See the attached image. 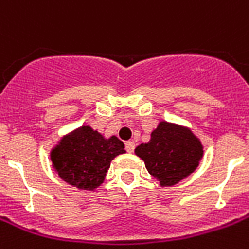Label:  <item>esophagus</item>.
<instances>
[{
	"label": "esophagus",
	"instance_id": "1",
	"mask_svg": "<svg viewBox=\"0 0 249 249\" xmlns=\"http://www.w3.org/2000/svg\"><path fill=\"white\" fill-rule=\"evenodd\" d=\"M134 147H136V143H134L133 141H128V142L125 143V150L128 152L134 151Z\"/></svg>",
	"mask_w": 249,
	"mask_h": 249
}]
</instances>
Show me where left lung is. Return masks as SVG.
<instances>
[{"label":"left lung","instance_id":"left-lung-1","mask_svg":"<svg viewBox=\"0 0 249 249\" xmlns=\"http://www.w3.org/2000/svg\"><path fill=\"white\" fill-rule=\"evenodd\" d=\"M136 154L160 185L173 186L196 169L203 146L190 129L161 121L150 142L140 144Z\"/></svg>","mask_w":249,"mask_h":249}]
</instances>
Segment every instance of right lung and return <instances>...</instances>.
Returning <instances> with one entry per match:
<instances>
[{
	"label": "right lung",
	"mask_w": 249,
	"mask_h": 249,
	"mask_svg": "<svg viewBox=\"0 0 249 249\" xmlns=\"http://www.w3.org/2000/svg\"><path fill=\"white\" fill-rule=\"evenodd\" d=\"M124 152V143L117 137L106 140L90 126H81L62 138L50 156L63 181L77 189L93 190L105 181L111 160Z\"/></svg>",
	"instance_id": "1"
}]
</instances>
